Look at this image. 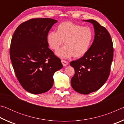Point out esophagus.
I'll list each match as a JSON object with an SVG mask.
<instances>
[{"instance_id": "34e87169", "label": "esophagus", "mask_w": 124, "mask_h": 124, "mask_svg": "<svg viewBox=\"0 0 124 124\" xmlns=\"http://www.w3.org/2000/svg\"><path fill=\"white\" fill-rule=\"evenodd\" d=\"M61 62H62V63L63 64V66L64 67H66V66H67V65L68 64V62H67V61H66L63 60H61Z\"/></svg>"}]
</instances>
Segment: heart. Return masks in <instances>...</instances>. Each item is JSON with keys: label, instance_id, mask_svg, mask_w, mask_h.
I'll use <instances>...</instances> for the list:
<instances>
[{"label": "heart", "instance_id": "b5f03b06", "mask_svg": "<svg viewBox=\"0 0 124 124\" xmlns=\"http://www.w3.org/2000/svg\"><path fill=\"white\" fill-rule=\"evenodd\" d=\"M93 34L91 29L70 21L61 23L57 32L51 31L47 35V42L54 50L63 44L65 45L56 51V54L62 58L74 57L80 58L86 54L91 47Z\"/></svg>", "mask_w": 124, "mask_h": 124}]
</instances>
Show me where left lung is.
<instances>
[{
    "instance_id": "1",
    "label": "left lung",
    "mask_w": 124,
    "mask_h": 124,
    "mask_svg": "<svg viewBox=\"0 0 124 124\" xmlns=\"http://www.w3.org/2000/svg\"><path fill=\"white\" fill-rule=\"evenodd\" d=\"M93 24L95 38L86 54L73 61L75 70L71 86L78 93L87 95L100 89L109 75L113 58L112 40L108 31L93 20H85Z\"/></svg>"
}]
</instances>
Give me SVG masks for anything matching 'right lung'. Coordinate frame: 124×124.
Masks as SVG:
<instances>
[{
	"label": "right lung",
	"mask_w": 124,
	"mask_h": 124,
	"mask_svg": "<svg viewBox=\"0 0 124 124\" xmlns=\"http://www.w3.org/2000/svg\"><path fill=\"white\" fill-rule=\"evenodd\" d=\"M57 22L49 18H32L21 24L12 35L10 59L18 81L29 93L49 91L54 73L63 67L47 42L48 33Z\"/></svg>",
	"instance_id": "1"
}]
</instances>
